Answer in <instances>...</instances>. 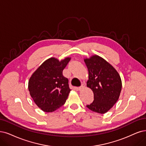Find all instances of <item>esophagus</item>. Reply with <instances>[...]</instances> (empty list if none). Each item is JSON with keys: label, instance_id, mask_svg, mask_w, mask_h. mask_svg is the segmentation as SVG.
Returning <instances> with one entry per match:
<instances>
[{"label": "esophagus", "instance_id": "1", "mask_svg": "<svg viewBox=\"0 0 146 146\" xmlns=\"http://www.w3.org/2000/svg\"><path fill=\"white\" fill-rule=\"evenodd\" d=\"M85 88V84H82V85H81V86H80V87H79V88H78V90H79V91H80V90H82L83 88Z\"/></svg>", "mask_w": 146, "mask_h": 146}]
</instances>
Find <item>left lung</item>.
<instances>
[{
  "mask_svg": "<svg viewBox=\"0 0 146 146\" xmlns=\"http://www.w3.org/2000/svg\"><path fill=\"white\" fill-rule=\"evenodd\" d=\"M84 62L88 70L87 86L94 93V101L87 107L105 114L119 98L122 87L120 76L113 66L98 55L85 58Z\"/></svg>",
  "mask_w": 146,
  "mask_h": 146,
  "instance_id": "8db88e82",
  "label": "left lung"
}]
</instances>
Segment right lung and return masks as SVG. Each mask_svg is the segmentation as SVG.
<instances>
[{"label":"right lung","instance_id":"right-lung-1","mask_svg":"<svg viewBox=\"0 0 146 146\" xmlns=\"http://www.w3.org/2000/svg\"><path fill=\"white\" fill-rule=\"evenodd\" d=\"M70 59L67 57L61 61L55 58L48 59L30 78V95L43 111L53 112L66 103L71 90L68 80L63 76L62 71Z\"/></svg>","mask_w":146,"mask_h":146}]
</instances>
